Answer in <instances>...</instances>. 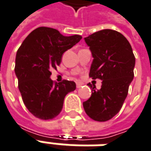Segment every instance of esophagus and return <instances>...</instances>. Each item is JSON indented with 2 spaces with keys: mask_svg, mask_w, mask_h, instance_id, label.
I'll return each mask as SVG.
<instances>
[{
  "mask_svg": "<svg viewBox=\"0 0 151 151\" xmlns=\"http://www.w3.org/2000/svg\"><path fill=\"white\" fill-rule=\"evenodd\" d=\"M83 84H82V82H77V88H80V87H82Z\"/></svg>",
  "mask_w": 151,
  "mask_h": 151,
  "instance_id": "esophagus-1",
  "label": "esophagus"
}]
</instances>
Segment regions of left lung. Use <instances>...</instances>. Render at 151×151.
I'll return each mask as SVG.
<instances>
[{"label":"left lung","mask_w":151,"mask_h":151,"mask_svg":"<svg viewBox=\"0 0 151 151\" xmlns=\"http://www.w3.org/2000/svg\"><path fill=\"white\" fill-rule=\"evenodd\" d=\"M94 60L89 77L102 80L101 88L88 83L92 94L83 102L90 118L107 121L116 115L123 106L133 81L135 56L129 42L120 32L105 29L85 38Z\"/></svg>","instance_id":"8db88e82"}]
</instances>
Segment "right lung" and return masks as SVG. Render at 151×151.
<instances>
[{
    "label": "right lung",
    "mask_w": 151,
    "mask_h": 151,
    "mask_svg": "<svg viewBox=\"0 0 151 151\" xmlns=\"http://www.w3.org/2000/svg\"><path fill=\"white\" fill-rule=\"evenodd\" d=\"M82 40L78 35L64 36L53 28H36L19 47L15 73L22 101L33 116L52 120L61 111L65 95L76 89L75 82L50 78L51 70L60 65L63 53Z\"/></svg>",
    "instance_id": "right-lung-1"
}]
</instances>
